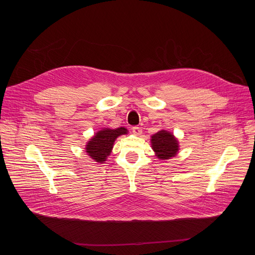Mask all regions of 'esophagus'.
I'll list each match as a JSON object with an SVG mask.
<instances>
[{"mask_svg": "<svg viewBox=\"0 0 255 255\" xmlns=\"http://www.w3.org/2000/svg\"><path fill=\"white\" fill-rule=\"evenodd\" d=\"M132 131H133V133H134L135 135H137V136H139V135L142 134V129H141L140 127H137V126L133 127V128H132Z\"/></svg>", "mask_w": 255, "mask_h": 255, "instance_id": "1", "label": "esophagus"}]
</instances>
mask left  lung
<instances>
[{
	"label": "left lung",
	"instance_id": "left-lung-1",
	"mask_svg": "<svg viewBox=\"0 0 255 255\" xmlns=\"http://www.w3.org/2000/svg\"><path fill=\"white\" fill-rule=\"evenodd\" d=\"M151 148L159 160L174 157L179 150L177 138L167 130H160L151 136Z\"/></svg>",
	"mask_w": 255,
	"mask_h": 255
}]
</instances>
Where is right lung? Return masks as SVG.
<instances>
[{
    "instance_id": "right-lung-1",
    "label": "right lung",
    "mask_w": 255,
    "mask_h": 255,
    "mask_svg": "<svg viewBox=\"0 0 255 255\" xmlns=\"http://www.w3.org/2000/svg\"><path fill=\"white\" fill-rule=\"evenodd\" d=\"M128 133L125 127L116 129L103 128L98 131L87 143L86 152L88 155L98 163H104L107 157L111 154L115 140Z\"/></svg>"
}]
</instances>
